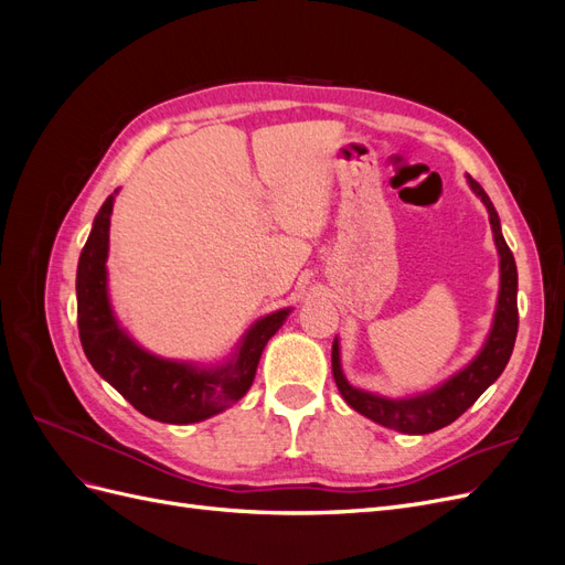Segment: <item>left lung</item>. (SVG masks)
I'll use <instances>...</instances> for the list:
<instances>
[{"instance_id": "1", "label": "left lung", "mask_w": 565, "mask_h": 565, "mask_svg": "<svg viewBox=\"0 0 565 565\" xmlns=\"http://www.w3.org/2000/svg\"><path fill=\"white\" fill-rule=\"evenodd\" d=\"M471 191L483 200L486 210L490 214V226L494 235V245L500 252V299H498V311H494L492 332L473 361L450 377L446 384L422 393L415 398H401L391 401L382 396H372L367 391L355 388L347 382L344 372L339 365V344H332V374L337 388L355 413L365 415L367 419L377 422L386 429L401 431V434H431L443 429V426L452 424L459 415H465L467 409L478 401V396L500 377L502 370L507 367L511 351H514V341L519 332V306H516V289H519V273L514 254L507 247L502 228H500V216L494 212L490 198L481 188V183L469 177Z\"/></svg>"}]
</instances>
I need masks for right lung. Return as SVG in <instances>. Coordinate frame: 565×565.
Instances as JSON below:
<instances>
[{"label":"right lung","instance_id":"obj_1","mask_svg":"<svg viewBox=\"0 0 565 565\" xmlns=\"http://www.w3.org/2000/svg\"><path fill=\"white\" fill-rule=\"evenodd\" d=\"M115 193L98 210L77 264V328L82 349L100 377L110 382L146 417L164 424L202 422L231 407L249 391L262 351L285 322L289 309L256 322L243 339L235 361L216 370L162 361L136 347L119 330L106 292L108 231Z\"/></svg>","mask_w":565,"mask_h":565}]
</instances>
